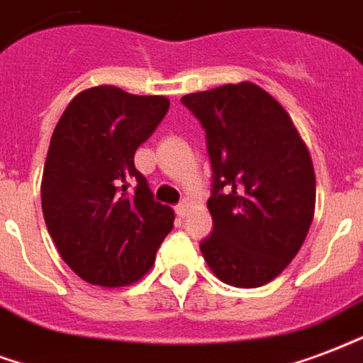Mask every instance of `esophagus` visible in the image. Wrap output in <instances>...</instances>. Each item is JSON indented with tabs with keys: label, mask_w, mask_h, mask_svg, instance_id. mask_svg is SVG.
I'll return each instance as SVG.
<instances>
[{
	"label": "esophagus",
	"mask_w": 363,
	"mask_h": 363,
	"mask_svg": "<svg viewBox=\"0 0 363 363\" xmlns=\"http://www.w3.org/2000/svg\"><path fill=\"white\" fill-rule=\"evenodd\" d=\"M188 211H190V200H186V198H184V200H182L181 203L175 207V213L179 215V217H186Z\"/></svg>",
	"instance_id": "esophagus-1"
}]
</instances>
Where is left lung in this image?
<instances>
[{
    "label": "left lung",
    "instance_id": "left-lung-1",
    "mask_svg": "<svg viewBox=\"0 0 363 363\" xmlns=\"http://www.w3.org/2000/svg\"><path fill=\"white\" fill-rule=\"evenodd\" d=\"M206 129L213 232L200 243L218 280L261 287L293 261L316 206L308 148L272 95L251 82L181 99Z\"/></svg>",
    "mask_w": 363,
    "mask_h": 363
}]
</instances>
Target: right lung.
I'll list each match as a JSON object with an SVG mask.
<instances>
[{
	"label": "right lung",
	"mask_w": 363,
	"mask_h": 363,
	"mask_svg": "<svg viewBox=\"0 0 363 363\" xmlns=\"http://www.w3.org/2000/svg\"><path fill=\"white\" fill-rule=\"evenodd\" d=\"M167 110L165 96L99 85L74 96L52 131L41 209L62 261L87 284L140 280L173 228V209L154 201L135 167V152Z\"/></svg>",
	"instance_id": "obj_1"
}]
</instances>
